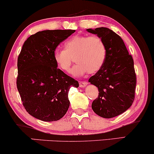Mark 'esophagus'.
I'll use <instances>...</instances> for the list:
<instances>
[{
    "label": "esophagus",
    "mask_w": 154,
    "mask_h": 154,
    "mask_svg": "<svg viewBox=\"0 0 154 154\" xmlns=\"http://www.w3.org/2000/svg\"><path fill=\"white\" fill-rule=\"evenodd\" d=\"M87 84H88V82H86V81H80L79 82V86L81 88H83V87L86 86Z\"/></svg>",
    "instance_id": "esophagus-1"
}]
</instances>
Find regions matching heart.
<instances>
[{
  "label": "heart",
  "mask_w": 154,
  "mask_h": 154,
  "mask_svg": "<svg viewBox=\"0 0 154 154\" xmlns=\"http://www.w3.org/2000/svg\"><path fill=\"white\" fill-rule=\"evenodd\" d=\"M65 50L57 49L54 52L56 65L64 72H68L74 60L77 63L71 73L80 75L88 72L94 73L99 71L106 60L107 50L105 43L97 35H76L64 44Z\"/></svg>",
  "instance_id": "1"
}]
</instances>
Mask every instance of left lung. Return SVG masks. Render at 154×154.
I'll use <instances>...</instances> for the list:
<instances>
[{"label":"left lung","instance_id":"left-lung-1","mask_svg":"<svg viewBox=\"0 0 154 154\" xmlns=\"http://www.w3.org/2000/svg\"><path fill=\"white\" fill-rule=\"evenodd\" d=\"M87 31L101 38L107 50L103 66L88 80L99 92L93 101L92 109L105 119L117 116L129 109L135 99L134 59L123 39L111 30L101 27Z\"/></svg>","mask_w":154,"mask_h":154}]
</instances>
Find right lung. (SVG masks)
<instances>
[{
    "mask_svg": "<svg viewBox=\"0 0 154 154\" xmlns=\"http://www.w3.org/2000/svg\"><path fill=\"white\" fill-rule=\"evenodd\" d=\"M75 30L37 32L25 41L18 57L16 86L23 105L32 116L43 121H58L70 105L68 91L79 82L58 68L54 52Z\"/></svg>",
    "mask_w": 154,
    "mask_h": 154,
    "instance_id": "right-lung-1",
    "label": "right lung"
}]
</instances>
